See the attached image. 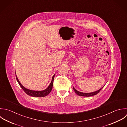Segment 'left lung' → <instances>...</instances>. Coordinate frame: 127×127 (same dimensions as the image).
<instances>
[{
	"label": "left lung",
	"mask_w": 127,
	"mask_h": 127,
	"mask_svg": "<svg viewBox=\"0 0 127 127\" xmlns=\"http://www.w3.org/2000/svg\"><path fill=\"white\" fill-rule=\"evenodd\" d=\"M104 86L103 87H102L101 88H100L99 90H97V91H96L95 92H92V93H85L80 92L79 91H78L77 90H76L74 87H73V89H74V91H75V93H76L78 95L82 96H87V97H89V96H93V95H97L102 90V89L104 87Z\"/></svg>",
	"instance_id": "8db88e82"
}]
</instances>
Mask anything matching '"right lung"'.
Masks as SVG:
<instances>
[{
    "label": "right lung",
    "mask_w": 127,
    "mask_h": 127,
    "mask_svg": "<svg viewBox=\"0 0 127 127\" xmlns=\"http://www.w3.org/2000/svg\"><path fill=\"white\" fill-rule=\"evenodd\" d=\"M54 74L52 78V80L50 84V85L48 86V87L45 90H43V91H33V90H31L29 89H28L27 88H26L25 87H24L20 82V81H19L16 75V80L18 82V83H19L20 86L21 87V88L24 90V91L28 95L31 96H33V97H44L46 95H47L51 91L52 89V87H53V80H54V78L55 76Z\"/></svg>",
    "instance_id": "right-lung-1"
}]
</instances>
